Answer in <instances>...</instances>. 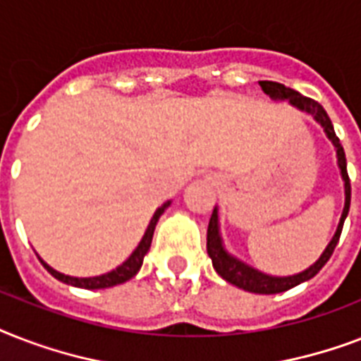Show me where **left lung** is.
<instances>
[{"instance_id": "1", "label": "left lung", "mask_w": 361, "mask_h": 361, "mask_svg": "<svg viewBox=\"0 0 361 361\" xmlns=\"http://www.w3.org/2000/svg\"><path fill=\"white\" fill-rule=\"evenodd\" d=\"M262 92L266 95H269L271 99H288L290 104H294L296 109L305 110L309 114L314 116V120L319 121L322 127H324L326 135L334 142V146L337 147V163H339V169H341L343 180H345V209H343L341 221H339V226H337V232L334 240L330 241V245L326 247V251L322 252V257L317 260V262L311 266L309 269L302 271V274L292 275V277H269V275H264L257 269L249 268L243 262L232 258L228 252L223 249V243H221L219 236V225H217V209H214L212 214V219H209L208 225V255L214 262L215 271L223 277L225 281H228L231 285H236L238 288H243L247 292H255V294H279V292H285L292 286L300 285L303 281H309L311 277L319 274L320 269L324 268V264L330 260V257L334 255V249H336L337 241L341 238L343 225H345V219L348 215V208H350V180H348L347 172V157H345V149H343L341 142L337 138L336 130H334V125H331L330 116L326 114V110L322 109V104L314 99H309L302 93H298L296 90H290V87L283 86L279 82L271 80H260L258 82Z\"/></svg>"}]
</instances>
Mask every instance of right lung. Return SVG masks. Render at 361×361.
I'll list each match as a JSON object with an SVG mask.
<instances>
[{
    "label": "right lung",
    "mask_w": 361,
    "mask_h": 361,
    "mask_svg": "<svg viewBox=\"0 0 361 361\" xmlns=\"http://www.w3.org/2000/svg\"><path fill=\"white\" fill-rule=\"evenodd\" d=\"M169 204H163L161 208H157V212L153 214L152 221H149V225H147V231L142 238V241L138 243V247L135 249V252L130 255L123 264H121L120 268H116L114 271H110V274H104V275H99V277H87V279H78V277H69V275H63L52 269L48 264H44L41 260V264L44 268L50 271V274L56 277L58 281L61 283H67V285H73V286H80V288H90V290H95V288H109V286H116V285H121L125 281H129L130 277H135L136 271L140 269L142 262H144V255L149 251V245H152V240H153V231H155V225H157L159 217L163 215V212L169 208Z\"/></svg>",
    "instance_id": "1"
}]
</instances>
